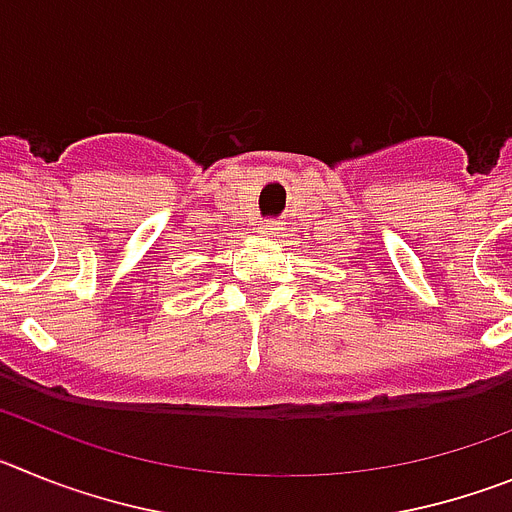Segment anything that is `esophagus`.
Instances as JSON below:
<instances>
[{
  "label": "esophagus",
  "instance_id": "34e87169",
  "mask_svg": "<svg viewBox=\"0 0 512 512\" xmlns=\"http://www.w3.org/2000/svg\"><path fill=\"white\" fill-rule=\"evenodd\" d=\"M279 230H282V223H279V220H264V223L259 225V233L264 235V238H277Z\"/></svg>",
  "mask_w": 512,
  "mask_h": 512
}]
</instances>
